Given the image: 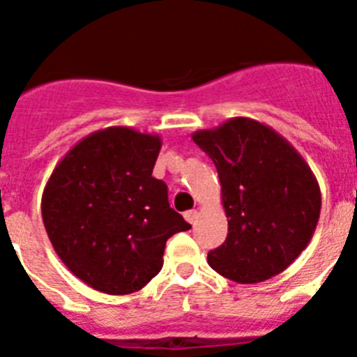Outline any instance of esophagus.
<instances>
[{
    "mask_svg": "<svg viewBox=\"0 0 357 357\" xmlns=\"http://www.w3.org/2000/svg\"><path fill=\"white\" fill-rule=\"evenodd\" d=\"M184 218L188 220L191 225H195V222H197V218H198V211H188V213H184Z\"/></svg>",
    "mask_w": 357,
    "mask_h": 357,
    "instance_id": "obj_1",
    "label": "esophagus"
}]
</instances>
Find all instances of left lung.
Listing matches in <instances>:
<instances>
[{"mask_svg": "<svg viewBox=\"0 0 357 357\" xmlns=\"http://www.w3.org/2000/svg\"><path fill=\"white\" fill-rule=\"evenodd\" d=\"M191 137L216 166L229 218V234L209 252V266L239 284L284 272L307 247L320 218V185L304 157L250 118H232Z\"/></svg>", "mask_w": 357, "mask_h": 357, "instance_id": "obj_1", "label": "left lung"}]
</instances>
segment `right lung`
Listing matches in <instances>:
<instances>
[{
    "label": "right lung",
    "mask_w": 357,
    "mask_h": 357,
    "mask_svg": "<svg viewBox=\"0 0 357 357\" xmlns=\"http://www.w3.org/2000/svg\"><path fill=\"white\" fill-rule=\"evenodd\" d=\"M159 135L128 127L89 134L56 164L44 188L43 222L56 255L107 295L139 291L162 268L166 241L191 225L151 176Z\"/></svg>",
    "instance_id": "right-lung-1"
}]
</instances>
